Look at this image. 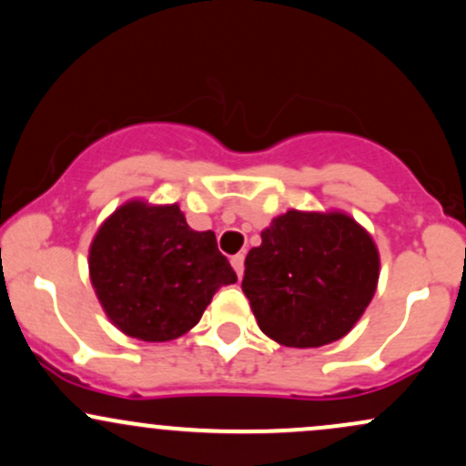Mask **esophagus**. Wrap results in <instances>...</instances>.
I'll return each mask as SVG.
<instances>
[{
	"mask_svg": "<svg viewBox=\"0 0 466 466\" xmlns=\"http://www.w3.org/2000/svg\"><path fill=\"white\" fill-rule=\"evenodd\" d=\"M229 263H232L234 272H237V274H238V279H241V276H243V269H245V257H243V254H234V257L229 258Z\"/></svg>",
	"mask_w": 466,
	"mask_h": 466,
	"instance_id": "34e87169",
	"label": "esophagus"
}]
</instances>
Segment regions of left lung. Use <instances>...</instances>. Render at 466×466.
I'll return each mask as SVG.
<instances>
[{
  "label": "left lung",
  "instance_id": "left-lung-1",
  "mask_svg": "<svg viewBox=\"0 0 466 466\" xmlns=\"http://www.w3.org/2000/svg\"><path fill=\"white\" fill-rule=\"evenodd\" d=\"M260 238L245 257L241 283L260 331L296 350L350 334L380 276L371 234L340 209H288Z\"/></svg>",
  "mask_w": 466,
  "mask_h": 466
}]
</instances>
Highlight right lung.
Listing matches in <instances>:
<instances>
[{"mask_svg": "<svg viewBox=\"0 0 466 466\" xmlns=\"http://www.w3.org/2000/svg\"><path fill=\"white\" fill-rule=\"evenodd\" d=\"M90 283L110 323L130 339L175 340L201 320L221 285L237 283L212 229L197 232L181 208L132 198L96 229Z\"/></svg>", "mask_w": 466, "mask_h": 466, "instance_id": "right-lung-1", "label": "right lung"}]
</instances>
